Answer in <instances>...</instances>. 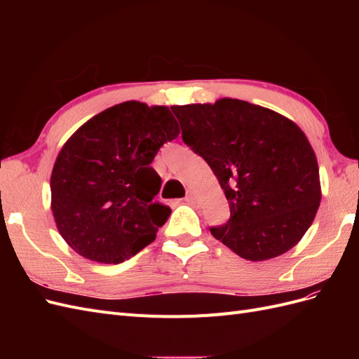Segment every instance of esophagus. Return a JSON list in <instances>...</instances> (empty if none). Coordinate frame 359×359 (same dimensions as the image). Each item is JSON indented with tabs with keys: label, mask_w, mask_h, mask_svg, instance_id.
Returning <instances> with one entry per match:
<instances>
[{
	"label": "esophagus",
	"mask_w": 359,
	"mask_h": 359,
	"mask_svg": "<svg viewBox=\"0 0 359 359\" xmlns=\"http://www.w3.org/2000/svg\"><path fill=\"white\" fill-rule=\"evenodd\" d=\"M186 202L187 203H198V194L194 193V191H189L187 193V196H186Z\"/></svg>",
	"instance_id": "1"
}]
</instances>
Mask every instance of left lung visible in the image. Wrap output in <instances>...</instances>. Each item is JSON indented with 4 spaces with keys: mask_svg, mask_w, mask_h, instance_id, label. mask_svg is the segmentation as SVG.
<instances>
[{
    "mask_svg": "<svg viewBox=\"0 0 359 359\" xmlns=\"http://www.w3.org/2000/svg\"><path fill=\"white\" fill-rule=\"evenodd\" d=\"M170 109L184 144L208 163L229 202L231 219L210 227L215 240L253 262L297 245L322 198L316 154L302 130L236 99Z\"/></svg>",
    "mask_w": 359,
    "mask_h": 359,
    "instance_id": "obj_1",
    "label": "left lung"
}]
</instances>
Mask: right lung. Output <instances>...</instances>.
<instances>
[{
  "instance_id": "right-lung-1",
  "label": "right lung",
  "mask_w": 359,
  "mask_h": 359,
  "mask_svg": "<svg viewBox=\"0 0 359 359\" xmlns=\"http://www.w3.org/2000/svg\"><path fill=\"white\" fill-rule=\"evenodd\" d=\"M178 135L169 107L135 100L115 104L76 130L50 175L53 219L76 253L119 264L156 240L170 208L154 201L161 178L149 165Z\"/></svg>"
}]
</instances>
